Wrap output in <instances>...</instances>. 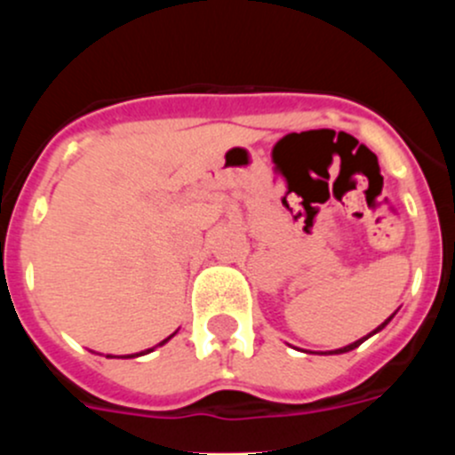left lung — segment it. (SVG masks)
Here are the masks:
<instances>
[{"mask_svg": "<svg viewBox=\"0 0 455 455\" xmlns=\"http://www.w3.org/2000/svg\"><path fill=\"white\" fill-rule=\"evenodd\" d=\"M392 316H394V315H392ZM392 316H389V319H385V321H383V323H380V325H379V328H376V330H374V332H370V334H368V337L359 339V341L350 343V346H346V347H339V350H332V352H330V355H343V352H350V350H355V347H359V346H361V343H363V341H365V339H370V337H371V334H376V332H379V330H383V328H385V325H387V323H389V321H392Z\"/></svg>", "mask_w": 455, "mask_h": 455, "instance_id": "8db88e82", "label": "left lung"}]
</instances>
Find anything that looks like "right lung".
Instances as JSON below:
<instances>
[{
	"instance_id": "obj_1",
	"label": "right lung",
	"mask_w": 455,
	"mask_h": 455,
	"mask_svg": "<svg viewBox=\"0 0 455 455\" xmlns=\"http://www.w3.org/2000/svg\"><path fill=\"white\" fill-rule=\"evenodd\" d=\"M172 337H173V334H172ZM172 337H169V339H172ZM169 339H164L163 343H167ZM163 343H160V346H163ZM151 350H154V347H151ZM151 350H145V352H140V355H147V352H151ZM132 356H139V355H132ZM132 356H127V359H132Z\"/></svg>"
}]
</instances>
